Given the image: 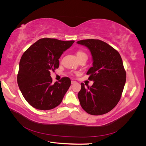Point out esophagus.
<instances>
[{
    "label": "esophagus",
    "mask_w": 146,
    "mask_h": 146,
    "mask_svg": "<svg viewBox=\"0 0 146 146\" xmlns=\"http://www.w3.org/2000/svg\"><path fill=\"white\" fill-rule=\"evenodd\" d=\"M76 83V81H74V80H72V81H71V84H72V85H73V84H75Z\"/></svg>",
    "instance_id": "1"
}]
</instances>
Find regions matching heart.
Instances as JSON below:
<instances>
[{
  "mask_svg": "<svg viewBox=\"0 0 146 146\" xmlns=\"http://www.w3.org/2000/svg\"><path fill=\"white\" fill-rule=\"evenodd\" d=\"M76 55L78 60H80L82 59L83 58H87L88 56L86 55V53H85L84 52L82 51V50H78L76 52Z\"/></svg>",
  "mask_w": 146,
  "mask_h": 146,
  "instance_id": "heart-1",
  "label": "heart"
}]
</instances>
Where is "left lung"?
I'll list each match as a JSON object with an SVG mask.
<instances>
[{
	"instance_id": "1",
	"label": "left lung",
	"mask_w": 146,
	"mask_h": 146,
	"mask_svg": "<svg viewBox=\"0 0 146 146\" xmlns=\"http://www.w3.org/2000/svg\"><path fill=\"white\" fill-rule=\"evenodd\" d=\"M89 48L92 67L88 70L91 86L82 88L78 98L82 108L92 115L107 113L120 100L126 81V72L119 53L108 44L99 39H83L77 42Z\"/></svg>"
}]
</instances>
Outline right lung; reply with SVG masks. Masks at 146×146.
<instances>
[{
	"label": "right lung",
	"instance_id": "1",
	"mask_svg": "<svg viewBox=\"0 0 146 146\" xmlns=\"http://www.w3.org/2000/svg\"><path fill=\"white\" fill-rule=\"evenodd\" d=\"M74 41L39 39L22 56L17 80L26 101L33 107L48 110L59 105L70 86L69 77L52 83L50 71L59 67V58Z\"/></svg>",
	"mask_w": 146,
	"mask_h": 146
}]
</instances>
